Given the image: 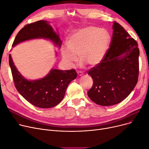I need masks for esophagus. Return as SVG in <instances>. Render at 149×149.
Masks as SVG:
<instances>
[{
    "label": "esophagus",
    "instance_id": "obj_1",
    "mask_svg": "<svg viewBox=\"0 0 149 149\" xmlns=\"http://www.w3.org/2000/svg\"><path fill=\"white\" fill-rule=\"evenodd\" d=\"M83 73L82 71H78V74L79 75V76H82L83 75Z\"/></svg>",
    "mask_w": 149,
    "mask_h": 149
}]
</instances>
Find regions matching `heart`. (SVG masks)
<instances>
[{
  "mask_svg": "<svg viewBox=\"0 0 149 149\" xmlns=\"http://www.w3.org/2000/svg\"><path fill=\"white\" fill-rule=\"evenodd\" d=\"M110 41L109 34L104 29L95 26L79 29L70 37L68 45L62 46L63 61L68 67H71L78 60V54L81 67L86 63L95 66L103 60Z\"/></svg>",
  "mask_w": 149,
  "mask_h": 149,
  "instance_id": "1",
  "label": "heart"
}]
</instances>
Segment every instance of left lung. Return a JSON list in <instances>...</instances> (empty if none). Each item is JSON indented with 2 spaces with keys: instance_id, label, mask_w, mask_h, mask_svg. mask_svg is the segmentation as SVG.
<instances>
[{
  "instance_id": "1",
  "label": "left lung",
  "mask_w": 149,
  "mask_h": 149,
  "mask_svg": "<svg viewBox=\"0 0 149 149\" xmlns=\"http://www.w3.org/2000/svg\"><path fill=\"white\" fill-rule=\"evenodd\" d=\"M110 47L103 60L88 70L93 84L87 92L100 106L120 103L132 92L138 80L139 50L137 41L114 22Z\"/></svg>"
}]
</instances>
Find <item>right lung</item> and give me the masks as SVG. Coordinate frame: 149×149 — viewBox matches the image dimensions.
Wrapping results in <instances>:
<instances>
[{"label":"right lung","instance_id":"add662e5","mask_svg":"<svg viewBox=\"0 0 149 149\" xmlns=\"http://www.w3.org/2000/svg\"><path fill=\"white\" fill-rule=\"evenodd\" d=\"M35 38L48 39L58 47L62 45L58 35L48 22L41 20L29 24L21 29L15 37L12 46L22 41ZM9 65L17 92L30 103L40 108H50L57 105L63 98L70 82L77 76L74 69H52L43 78L29 81L24 78L17 71L10 54Z\"/></svg>","mask_w":149,"mask_h":149}]
</instances>
